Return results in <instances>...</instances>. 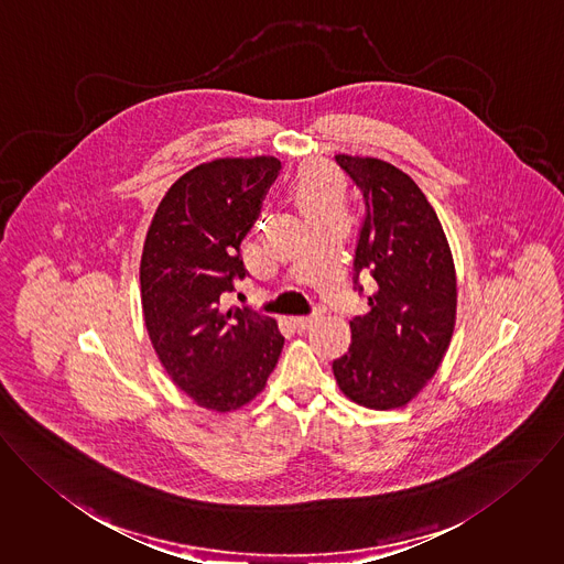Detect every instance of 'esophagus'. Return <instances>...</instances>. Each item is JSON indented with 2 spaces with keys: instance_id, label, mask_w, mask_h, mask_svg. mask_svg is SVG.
Listing matches in <instances>:
<instances>
[{
  "instance_id": "34e87169",
  "label": "esophagus",
  "mask_w": 564,
  "mask_h": 564,
  "mask_svg": "<svg viewBox=\"0 0 564 564\" xmlns=\"http://www.w3.org/2000/svg\"><path fill=\"white\" fill-rule=\"evenodd\" d=\"M319 319H322V315L313 313V315H301V317H292V324H294V328H299V330H310V328H313V326H315Z\"/></svg>"
}]
</instances>
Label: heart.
Instances as JSON below:
<instances>
[{"label": "heart", "mask_w": 564, "mask_h": 564, "mask_svg": "<svg viewBox=\"0 0 564 564\" xmlns=\"http://www.w3.org/2000/svg\"><path fill=\"white\" fill-rule=\"evenodd\" d=\"M296 200L307 218H312L324 212L344 209V188L328 169L310 166L296 180Z\"/></svg>", "instance_id": "b5f03b06"}]
</instances>
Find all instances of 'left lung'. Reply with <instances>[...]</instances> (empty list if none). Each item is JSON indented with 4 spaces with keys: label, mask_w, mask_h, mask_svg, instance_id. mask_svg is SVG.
<instances>
[{
    "label": "left lung",
    "mask_w": 564,
    "mask_h": 564,
    "mask_svg": "<svg viewBox=\"0 0 564 564\" xmlns=\"http://www.w3.org/2000/svg\"><path fill=\"white\" fill-rule=\"evenodd\" d=\"M366 200L355 251L376 281L370 312L350 322L352 344L333 375L352 402L387 411L409 404L437 372L456 322V270L437 214L389 162L335 155ZM361 290V285H359Z\"/></svg>",
    "instance_id": "1"
}]
</instances>
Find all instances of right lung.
Listing matches in <instances>:
<instances>
[{
  "label": "right lung",
  "mask_w": 564,
  "mask_h": 564,
  "mask_svg": "<svg viewBox=\"0 0 564 564\" xmlns=\"http://www.w3.org/2000/svg\"><path fill=\"white\" fill-rule=\"evenodd\" d=\"M279 171L272 155L198 164L164 194L147 231L140 296L151 344L173 382L209 411L249 404L283 350L274 317L220 301L247 276L240 245Z\"/></svg>",
  "instance_id": "obj_1"
}]
</instances>
